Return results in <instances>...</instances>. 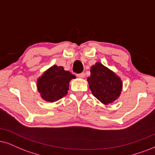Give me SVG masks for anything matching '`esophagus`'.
Instances as JSON below:
<instances>
[{
  "mask_svg": "<svg viewBox=\"0 0 155 155\" xmlns=\"http://www.w3.org/2000/svg\"><path fill=\"white\" fill-rule=\"evenodd\" d=\"M76 76H77V77L80 78V79H83V78H84V76H85V74L84 72H82L81 74H78Z\"/></svg>",
  "mask_w": 155,
  "mask_h": 155,
  "instance_id": "obj_1",
  "label": "esophagus"
}]
</instances>
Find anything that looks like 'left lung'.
I'll return each mask as SVG.
<instances>
[{
    "label": "left lung",
    "mask_w": 155,
    "mask_h": 155,
    "mask_svg": "<svg viewBox=\"0 0 155 155\" xmlns=\"http://www.w3.org/2000/svg\"><path fill=\"white\" fill-rule=\"evenodd\" d=\"M90 72L87 81L92 94L104 104L113 103L118 99L122 81L117 74L99 62L91 66Z\"/></svg>",
    "instance_id": "left-lung-1"
}]
</instances>
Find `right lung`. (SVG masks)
I'll use <instances>...</instances> for the list:
<instances>
[{"instance_id":"1","label":"right lung","mask_w":155,"mask_h":155,"mask_svg":"<svg viewBox=\"0 0 155 155\" xmlns=\"http://www.w3.org/2000/svg\"><path fill=\"white\" fill-rule=\"evenodd\" d=\"M76 76L62 66L54 65L46 70L37 81L41 97L48 102L59 100L67 94L69 82Z\"/></svg>"}]
</instances>
